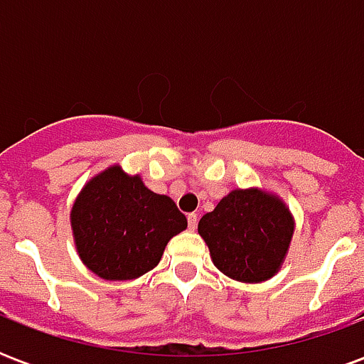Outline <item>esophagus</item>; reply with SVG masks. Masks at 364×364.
<instances>
[{"instance_id": "obj_1", "label": "esophagus", "mask_w": 364, "mask_h": 364, "mask_svg": "<svg viewBox=\"0 0 364 364\" xmlns=\"http://www.w3.org/2000/svg\"><path fill=\"white\" fill-rule=\"evenodd\" d=\"M187 222H189V230H195L198 224V216L195 213L187 214Z\"/></svg>"}]
</instances>
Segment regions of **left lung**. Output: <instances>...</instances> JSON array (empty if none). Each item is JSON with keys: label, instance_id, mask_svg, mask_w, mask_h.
Segmentation results:
<instances>
[{"label": "left lung", "instance_id": "left-lung-1", "mask_svg": "<svg viewBox=\"0 0 364 364\" xmlns=\"http://www.w3.org/2000/svg\"><path fill=\"white\" fill-rule=\"evenodd\" d=\"M292 228L289 208L257 189L232 191L198 222L214 265L244 282L274 274L289 250Z\"/></svg>", "mask_w": 364, "mask_h": 364}]
</instances>
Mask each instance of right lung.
Here are the masks:
<instances>
[{
	"instance_id": "obj_1",
	"label": "right lung",
	"mask_w": 364,
	"mask_h": 364,
	"mask_svg": "<svg viewBox=\"0 0 364 364\" xmlns=\"http://www.w3.org/2000/svg\"><path fill=\"white\" fill-rule=\"evenodd\" d=\"M75 245L83 263L107 281H128L161 259L167 242L187 228L185 214L166 195L119 166L91 179L72 210Z\"/></svg>"
}]
</instances>
